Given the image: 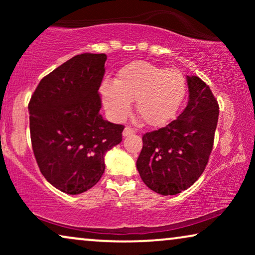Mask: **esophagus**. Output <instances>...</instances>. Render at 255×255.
Returning a JSON list of instances; mask_svg holds the SVG:
<instances>
[{"label":"esophagus","mask_w":255,"mask_h":255,"mask_svg":"<svg viewBox=\"0 0 255 255\" xmlns=\"http://www.w3.org/2000/svg\"><path fill=\"white\" fill-rule=\"evenodd\" d=\"M133 133H134L133 128L127 127V128H124V131H123V137H128V135H131V134H133Z\"/></svg>","instance_id":"esophagus-1"}]
</instances>
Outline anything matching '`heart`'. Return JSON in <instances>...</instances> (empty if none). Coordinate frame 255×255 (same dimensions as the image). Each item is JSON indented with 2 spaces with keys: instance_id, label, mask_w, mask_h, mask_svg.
<instances>
[{
  "instance_id": "heart-1",
  "label": "heart",
  "mask_w": 255,
  "mask_h": 255,
  "mask_svg": "<svg viewBox=\"0 0 255 255\" xmlns=\"http://www.w3.org/2000/svg\"><path fill=\"white\" fill-rule=\"evenodd\" d=\"M101 95L114 120H124L131 110V101L134 100L135 111L142 122L158 127L176 114L186 95V80L177 69L137 60L122 67L116 81H103Z\"/></svg>"
}]
</instances>
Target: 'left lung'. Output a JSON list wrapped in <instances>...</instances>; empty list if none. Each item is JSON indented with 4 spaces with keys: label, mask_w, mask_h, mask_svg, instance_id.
Listing matches in <instances>:
<instances>
[{
    "label": "left lung",
    "mask_w": 255,
    "mask_h": 255,
    "mask_svg": "<svg viewBox=\"0 0 255 255\" xmlns=\"http://www.w3.org/2000/svg\"><path fill=\"white\" fill-rule=\"evenodd\" d=\"M186 109L165 128L142 135L137 169L149 189L176 195L203 173L214 145L219 108L211 90L197 76H187Z\"/></svg>",
    "instance_id": "left-lung-1"
}]
</instances>
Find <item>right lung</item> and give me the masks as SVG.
<instances>
[{
    "label": "right lung",
    "mask_w": 255,
    "mask_h": 255,
    "mask_svg": "<svg viewBox=\"0 0 255 255\" xmlns=\"http://www.w3.org/2000/svg\"><path fill=\"white\" fill-rule=\"evenodd\" d=\"M104 53L75 55L41 79L29 103L31 142L45 179L78 195L102 177L106 153L122 141L123 125L103 120L99 88Z\"/></svg>",
    "instance_id": "add662e5"
}]
</instances>
